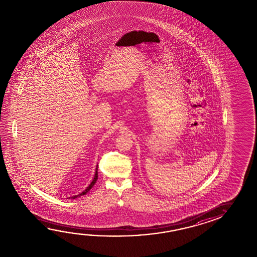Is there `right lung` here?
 <instances>
[{
  "label": "right lung",
  "mask_w": 257,
  "mask_h": 257,
  "mask_svg": "<svg viewBox=\"0 0 257 257\" xmlns=\"http://www.w3.org/2000/svg\"><path fill=\"white\" fill-rule=\"evenodd\" d=\"M97 180V169H96V174H95V177H94V179H93V181L90 183V185H88V187L85 189V191H83L81 194H78V195H74V196H72V199H75V198L79 197L80 195H84V194H87L89 190L92 188L93 185H95V183Z\"/></svg>",
  "instance_id": "obj_1"
}]
</instances>
